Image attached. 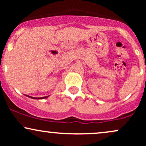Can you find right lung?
I'll return each instance as SVG.
<instances>
[{
  "label": "right lung",
  "mask_w": 146,
  "mask_h": 146,
  "mask_svg": "<svg viewBox=\"0 0 146 146\" xmlns=\"http://www.w3.org/2000/svg\"><path fill=\"white\" fill-rule=\"evenodd\" d=\"M27 97H29V98H31L32 99H37V100H41V99H45V98H48V96L42 97V98H33V97H31V96H27Z\"/></svg>",
  "instance_id": "right-lung-1"
}]
</instances>
